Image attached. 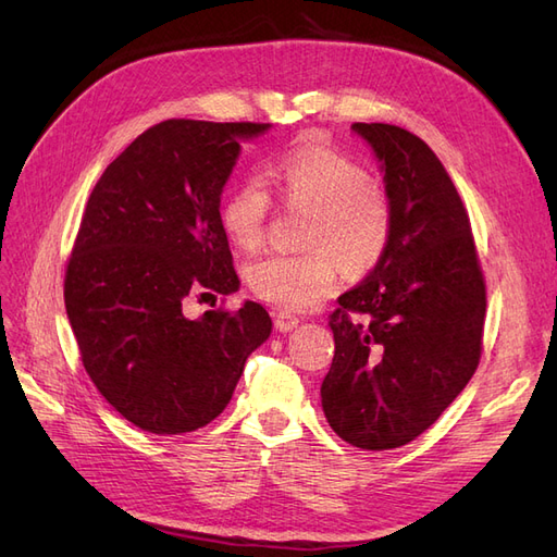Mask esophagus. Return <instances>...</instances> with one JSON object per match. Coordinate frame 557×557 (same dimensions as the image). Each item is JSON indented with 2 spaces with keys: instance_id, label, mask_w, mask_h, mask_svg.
Wrapping results in <instances>:
<instances>
[{
  "instance_id": "esophagus-1",
  "label": "esophagus",
  "mask_w": 557,
  "mask_h": 557,
  "mask_svg": "<svg viewBox=\"0 0 557 557\" xmlns=\"http://www.w3.org/2000/svg\"><path fill=\"white\" fill-rule=\"evenodd\" d=\"M299 325V318L293 315L290 311H276L274 313V327L278 332H293Z\"/></svg>"
}]
</instances>
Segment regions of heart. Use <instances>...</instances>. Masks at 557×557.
I'll use <instances>...</instances> for the list:
<instances>
[{
	"label": "heart",
	"instance_id": "1",
	"mask_svg": "<svg viewBox=\"0 0 557 557\" xmlns=\"http://www.w3.org/2000/svg\"><path fill=\"white\" fill-rule=\"evenodd\" d=\"M288 209L305 211L295 256L267 252L246 264V283L267 305L307 311L320 305L348 274H364L385 256L393 237L391 201L360 162L342 150L301 144L269 164L264 174ZM269 195L256 178L242 181L221 205L225 237L242 250H256L267 230Z\"/></svg>",
	"mask_w": 557,
	"mask_h": 557
}]
</instances>
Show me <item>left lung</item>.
Masks as SVG:
<instances>
[{
    "mask_svg": "<svg viewBox=\"0 0 557 557\" xmlns=\"http://www.w3.org/2000/svg\"><path fill=\"white\" fill-rule=\"evenodd\" d=\"M350 129L381 162L393 237L372 272L336 299L320 401L344 442L387 450L423 434L474 376L485 283L469 215L432 148L397 125Z\"/></svg>",
    "mask_w": 557,
    "mask_h": 557,
    "instance_id": "left-lung-1",
    "label": "left lung"
}]
</instances>
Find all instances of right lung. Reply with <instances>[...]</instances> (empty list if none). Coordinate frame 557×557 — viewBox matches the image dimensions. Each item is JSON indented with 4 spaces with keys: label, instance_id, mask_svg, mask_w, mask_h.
I'll list each match as a JSON object with an SVG mask.
<instances>
[{
    "label": "right lung",
    "instance_id": "right-lung-1",
    "mask_svg": "<svg viewBox=\"0 0 557 557\" xmlns=\"http://www.w3.org/2000/svg\"><path fill=\"white\" fill-rule=\"evenodd\" d=\"M269 123L164 121L139 134L97 181L64 276L83 367L111 407L153 434H183L223 413L272 318L183 313L195 295H232L239 278L221 197Z\"/></svg>",
    "mask_w": 557,
    "mask_h": 557
}]
</instances>
